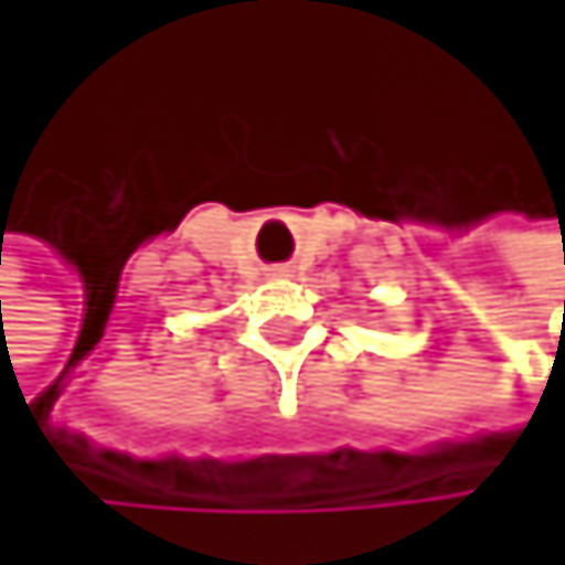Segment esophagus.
<instances>
[{
	"instance_id": "1",
	"label": "esophagus",
	"mask_w": 565,
	"mask_h": 565,
	"mask_svg": "<svg viewBox=\"0 0 565 565\" xmlns=\"http://www.w3.org/2000/svg\"><path fill=\"white\" fill-rule=\"evenodd\" d=\"M270 274H277V277H288V274H291V267H288V264H277V267H270Z\"/></svg>"
}]
</instances>
